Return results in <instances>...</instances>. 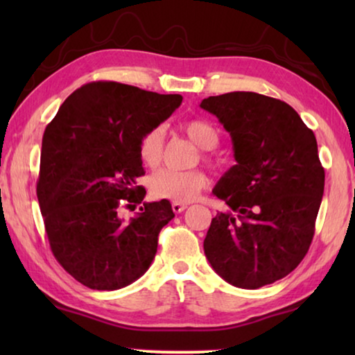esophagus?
<instances>
[{
    "label": "esophagus",
    "instance_id": "obj_1",
    "mask_svg": "<svg viewBox=\"0 0 355 355\" xmlns=\"http://www.w3.org/2000/svg\"><path fill=\"white\" fill-rule=\"evenodd\" d=\"M186 208H188V205H186V203H180V202H173V203H172V209H173V213H177V214L183 213Z\"/></svg>",
    "mask_w": 355,
    "mask_h": 355
}]
</instances>
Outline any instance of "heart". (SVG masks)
Masks as SVG:
<instances>
[{"instance_id": "1", "label": "heart", "mask_w": 355, "mask_h": 355, "mask_svg": "<svg viewBox=\"0 0 355 355\" xmlns=\"http://www.w3.org/2000/svg\"><path fill=\"white\" fill-rule=\"evenodd\" d=\"M186 136L202 150H213L219 144V133L207 120L192 119L183 125ZM164 155V130L153 127L144 133L139 141V158L147 167H156ZM208 186V178L202 171H159L148 182L150 194L155 199L188 203L196 200Z\"/></svg>"}]
</instances>
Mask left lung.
<instances>
[{
    "label": "left lung",
    "mask_w": 355,
    "mask_h": 355,
    "mask_svg": "<svg viewBox=\"0 0 355 355\" xmlns=\"http://www.w3.org/2000/svg\"><path fill=\"white\" fill-rule=\"evenodd\" d=\"M230 133L236 164L214 186L218 213L203 249L233 286L257 290L297 268L309 252L324 192L316 137L285 101L255 92L202 100Z\"/></svg>",
    "instance_id": "1"
}]
</instances>
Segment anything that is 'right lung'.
I'll return each instance as SVG.
<instances>
[{
    "label": "right lung",
    "mask_w": 355,
    "mask_h": 355,
    "mask_svg": "<svg viewBox=\"0 0 355 355\" xmlns=\"http://www.w3.org/2000/svg\"><path fill=\"white\" fill-rule=\"evenodd\" d=\"M116 81L84 84L69 95L42 139L37 199L50 248L71 277L91 290L133 284L152 264L158 235L173 219L169 200L144 202L139 141L182 105Z\"/></svg>",
    "instance_id": "add662e5"
}]
</instances>
